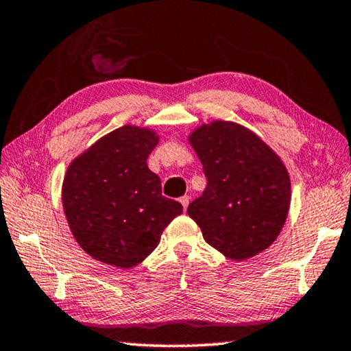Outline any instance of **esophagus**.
Segmentation results:
<instances>
[{"label": "esophagus", "mask_w": 351, "mask_h": 351, "mask_svg": "<svg viewBox=\"0 0 351 351\" xmlns=\"http://www.w3.org/2000/svg\"><path fill=\"white\" fill-rule=\"evenodd\" d=\"M180 203L182 204L184 210H186V209H187V206H189V203H190V198H189V197H181V198H180Z\"/></svg>", "instance_id": "esophagus-1"}]
</instances>
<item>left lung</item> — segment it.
<instances>
[{"label":"left lung","mask_w":351,"mask_h":351,"mask_svg":"<svg viewBox=\"0 0 351 351\" xmlns=\"http://www.w3.org/2000/svg\"><path fill=\"white\" fill-rule=\"evenodd\" d=\"M207 186L189 204L204 240L235 261L265 251L287 221L291 182L282 159L251 130L213 121L189 136Z\"/></svg>","instance_id":"8db88e82"}]
</instances>
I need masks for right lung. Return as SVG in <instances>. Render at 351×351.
<instances>
[{"label": "right lung", "mask_w": 351, "mask_h": 351, "mask_svg": "<svg viewBox=\"0 0 351 351\" xmlns=\"http://www.w3.org/2000/svg\"><path fill=\"white\" fill-rule=\"evenodd\" d=\"M153 130L123 125L69 164L62 203L71 232L93 258L130 269L145 260L182 206L162 197L147 158L158 145Z\"/></svg>", "instance_id": "right-lung-1"}]
</instances>
